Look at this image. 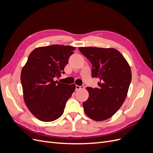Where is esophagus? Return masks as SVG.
Segmentation results:
<instances>
[{
	"instance_id": "34e87169",
	"label": "esophagus",
	"mask_w": 153,
	"mask_h": 153,
	"mask_svg": "<svg viewBox=\"0 0 153 153\" xmlns=\"http://www.w3.org/2000/svg\"><path fill=\"white\" fill-rule=\"evenodd\" d=\"M84 87H85V86H84V85H82V86H79V85H76L75 90H76V91H78V90H79V89H84Z\"/></svg>"
}]
</instances>
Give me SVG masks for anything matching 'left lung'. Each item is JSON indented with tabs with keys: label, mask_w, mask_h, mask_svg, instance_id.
<instances>
[{
	"label": "left lung",
	"mask_w": 153,
	"mask_h": 153,
	"mask_svg": "<svg viewBox=\"0 0 153 153\" xmlns=\"http://www.w3.org/2000/svg\"><path fill=\"white\" fill-rule=\"evenodd\" d=\"M92 64V77L98 87H87L89 96L83 102L84 112L96 121L109 119L121 108L131 81V71L123 55L115 48L80 47Z\"/></svg>",
	"instance_id": "obj_1"
}]
</instances>
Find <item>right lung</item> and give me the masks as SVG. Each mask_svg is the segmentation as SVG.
<instances>
[{"label":"right lung","instance_id":"obj_1","mask_svg":"<svg viewBox=\"0 0 153 153\" xmlns=\"http://www.w3.org/2000/svg\"><path fill=\"white\" fill-rule=\"evenodd\" d=\"M75 47L53 45L34 49L21 72L25 103L34 116L44 122L61 116L75 84L55 81L64 73V69Z\"/></svg>","mask_w":153,"mask_h":153}]
</instances>
